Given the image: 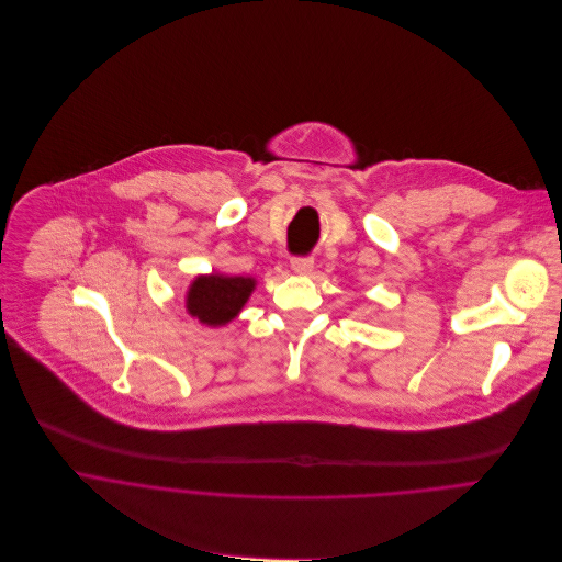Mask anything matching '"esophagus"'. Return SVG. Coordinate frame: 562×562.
<instances>
[{
  "instance_id": "34e87169",
  "label": "esophagus",
  "mask_w": 562,
  "mask_h": 562,
  "mask_svg": "<svg viewBox=\"0 0 562 562\" xmlns=\"http://www.w3.org/2000/svg\"><path fill=\"white\" fill-rule=\"evenodd\" d=\"M314 268V259L312 257H294L292 259V270L296 274H310Z\"/></svg>"
}]
</instances>
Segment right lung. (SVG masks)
<instances>
[{"mask_svg":"<svg viewBox=\"0 0 562 562\" xmlns=\"http://www.w3.org/2000/svg\"><path fill=\"white\" fill-rule=\"evenodd\" d=\"M255 290V279L246 277H196L186 296V307L205 325L233 321Z\"/></svg>","mask_w":562,"mask_h":562,"instance_id":"right-lung-1","label":"right lung"}]
</instances>
